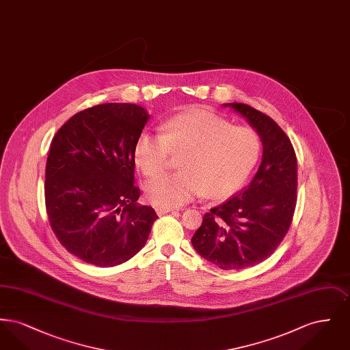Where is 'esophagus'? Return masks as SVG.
I'll return each instance as SVG.
<instances>
[{"label": "esophagus", "instance_id": "esophagus-1", "mask_svg": "<svg viewBox=\"0 0 350 350\" xmlns=\"http://www.w3.org/2000/svg\"><path fill=\"white\" fill-rule=\"evenodd\" d=\"M154 210H156L157 215H164L167 213H176V208H169V207H156Z\"/></svg>", "mask_w": 350, "mask_h": 350}]
</instances>
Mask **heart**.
<instances>
[{
	"mask_svg": "<svg viewBox=\"0 0 350 350\" xmlns=\"http://www.w3.org/2000/svg\"><path fill=\"white\" fill-rule=\"evenodd\" d=\"M172 153H183V170L147 185V198L157 207H180L203 191L210 197L232 193L256 165L260 140L248 127L191 110L170 118L163 133H142L133 148L135 163L147 177L163 173Z\"/></svg>",
	"mask_w": 350,
	"mask_h": 350,
	"instance_id": "heart-1",
	"label": "heart"
}]
</instances>
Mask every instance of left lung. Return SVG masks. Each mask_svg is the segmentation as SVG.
<instances>
[{
	"label": "left lung",
	"instance_id": "obj_1",
	"mask_svg": "<svg viewBox=\"0 0 350 350\" xmlns=\"http://www.w3.org/2000/svg\"><path fill=\"white\" fill-rule=\"evenodd\" d=\"M260 135L261 164L247 187L204 214L191 237L194 250L223 270H241L267 260L288 231L297 204L298 164L282 129L245 103H224Z\"/></svg>",
	"mask_w": 350,
	"mask_h": 350
}]
</instances>
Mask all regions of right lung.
Here are the masks:
<instances>
[{
	"label": "right lung",
	"instance_id": "right-lung-1",
	"mask_svg": "<svg viewBox=\"0 0 350 350\" xmlns=\"http://www.w3.org/2000/svg\"><path fill=\"white\" fill-rule=\"evenodd\" d=\"M148 113L135 103H103L68 119L51 142L44 197L51 228L88 264L120 265L142 250L157 219L136 200L133 148Z\"/></svg>",
	"mask_w": 350,
	"mask_h": 350
}]
</instances>
